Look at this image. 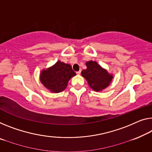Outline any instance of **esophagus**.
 Returning a JSON list of instances; mask_svg holds the SVG:
<instances>
[{"mask_svg": "<svg viewBox=\"0 0 152 152\" xmlns=\"http://www.w3.org/2000/svg\"><path fill=\"white\" fill-rule=\"evenodd\" d=\"M81 71H79L77 72L76 73H77V75H80V74H81Z\"/></svg>", "mask_w": 152, "mask_h": 152, "instance_id": "34e87169", "label": "esophagus"}]
</instances>
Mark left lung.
Segmentation results:
<instances>
[{"instance_id":"8db88e82","label":"left lung","mask_w":152,"mask_h":152,"mask_svg":"<svg viewBox=\"0 0 152 152\" xmlns=\"http://www.w3.org/2000/svg\"><path fill=\"white\" fill-rule=\"evenodd\" d=\"M86 65L87 69L81 71V75L87 80L92 89L100 92L110 85L113 75L109 74L106 69L102 68L95 61H88Z\"/></svg>"}]
</instances>
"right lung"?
<instances>
[{
    "label": "right lung",
    "mask_w": 152,
    "mask_h": 152,
    "mask_svg": "<svg viewBox=\"0 0 152 152\" xmlns=\"http://www.w3.org/2000/svg\"><path fill=\"white\" fill-rule=\"evenodd\" d=\"M76 73L69 64L58 61L50 68L44 69L40 75V81L52 92H62L68 85L69 81Z\"/></svg>",
    "instance_id": "1"
}]
</instances>
